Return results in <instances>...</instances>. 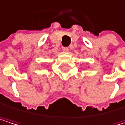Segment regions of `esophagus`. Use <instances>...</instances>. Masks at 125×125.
Listing matches in <instances>:
<instances>
[{
  "label": "esophagus",
  "mask_w": 125,
  "mask_h": 125,
  "mask_svg": "<svg viewBox=\"0 0 125 125\" xmlns=\"http://www.w3.org/2000/svg\"><path fill=\"white\" fill-rule=\"evenodd\" d=\"M62 51H63V52H69V48H67V47H63L62 48Z\"/></svg>",
  "instance_id": "34e87169"
}]
</instances>
